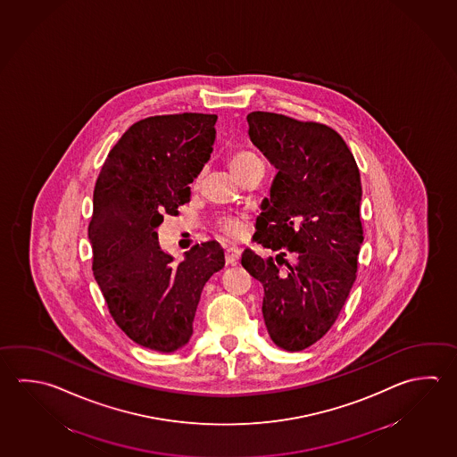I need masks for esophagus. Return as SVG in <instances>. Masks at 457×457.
<instances>
[{"mask_svg": "<svg viewBox=\"0 0 457 457\" xmlns=\"http://www.w3.org/2000/svg\"><path fill=\"white\" fill-rule=\"evenodd\" d=\"M238 259H240V249L233 248V246L225 248V262H227V266L237 264Z\"/></svg>", "mask_w": 457, "mask_h": 457, "instance_id": "obj_1", "label": "esophagus"}]
</instances>
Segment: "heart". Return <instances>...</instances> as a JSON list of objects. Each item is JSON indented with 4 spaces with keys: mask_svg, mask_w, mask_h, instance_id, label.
<instances>
[{
    "mask_svg": "<svg viewBox=\"0 0 457 457\" xmlns=\"http://www.w3.org/2000/svg\"><path fill=\"white\" fill-rule=\"evenodd\" d=\"M228 167L232 170V174L238 179L241 175L245 174L248 169L253 166H256L261 162V159L254 154V153H249V151H238V153H233L228 156ZM199 182V177L195 180V185ZM219 228L220 232L224 233L225 237L228 238H240L243 232H245V225L241 220L237 219H224L219 222Z\"/></svg>",
    "mask_w": 457,
    "mask_h": 457,
    "instance_id": "obj_1",
    "label": "heart"
}]
</instances>
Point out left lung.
Segmentation results:
<instances>
[{
    "label": "left lung",
    "instance_id": "obj_1",
    "mask_svg": "<svg viewBox=\"0 0 457 457\" xmlns=\"http://www.w3.org/2000/svg\"><path fill=\"white\" fill-rule=\"evenodd\" d=\"M249 138L277 169L241 266L262 283V316L278 348L301 351L330 330L356 280L364 241L361 175L348 145L330 127L254 111ZM291 252L297 261L288 263ZM285 263L287 270H280Z\"/></svg>",
    "mask_w": 457,
    "mask_h": 457
}]
</instances>
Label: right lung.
I'll return each instance as SVG.
<instances>
[{
	"mask_svg": "<svg viewBox=\"0 0 457 457\" xmlns=\"http://www.w3.org/2000/svg\"><path fill=\"white\" fill-rule=\"evenodd\" d=\"M216 120L198 112L138 120L109 151L93 191L95 280L120 330L159 353L188 343L201 291L225 264L217 241L175 262L156 232L164 216L190 201L188 185L211 158Z\"/></svg>",
	"mask_w": 457,
	"mask_h": 457,
	"instance_id": "1",
	"label": "right lung"
}]
</instances>
